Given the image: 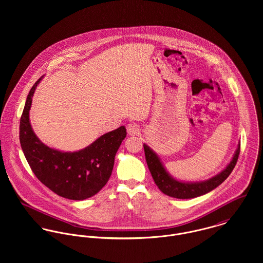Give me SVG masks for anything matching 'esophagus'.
<instances>
[{"label":"esophagus","mask_w":263,"mask_h":263,"mask_svg":"<svg viewBox=\"0 0 263 263\" xmlns=\"http://www.w3.org/2000/svg\"><path fill=\"white\" fill-rule=\"evenodd\" d=\"M126 130H127V134L129 136H136V135H139L141 129L140 127L136 124V123H128L126 125Z\"/></svg>","instance_id":"1"}]
</instances>
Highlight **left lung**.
Returning a JSON list of instances; mask_svg holds the SVG:
<instances>
[{
    "label": "left lung",
    "mask_w": 263,
    "mask_h": 263,
    "mask_svg": "<svg viewBox=\"0 0 263 263\" xmlns=\"http://www.w3.org/2000/svg\"><path fill=\"white\" fill-rule=\"evenodd\" d=\"M144 150L151 175L159 189L168 196L180 199H187L203 195L218 187L225 181L237 163L240 154V142L238 143L237 149L232 157V160L220 173L206 180L196 182L182 181L174 178L167 171L166 167L164 166L163 162L155 151L147 144H144Z\"/></svg>",
    "instance_id": "obj_1"
}]
</instances>
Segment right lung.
I'll return each mask as SVG.
<instances>
[{
  "instance_id": "right-lung-1",
  "label": "right lung",
  "mask_w": 263,
  "mask_h": 263,
  "mask_svg": "<svg viewBox=\"0 0 263 263\" xmlns=\"http://www.w3.org/2000/svg\"><path fill=\"white\" fill-rule=\"evenodd\" d=\"M42 78L31 88L20 119L21 148L33 173L46 187L65 198L84 200L95 195L107 183L116 152L126 137V129L122 125L75 152L46 146L35 135L29 118L32 97Z\"/></svg>"
}]
</instances>
